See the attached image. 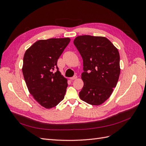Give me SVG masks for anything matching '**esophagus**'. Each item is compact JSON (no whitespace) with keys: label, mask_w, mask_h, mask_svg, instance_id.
<instances>
[{"label":"esophagus","mask_w":146,"mask_h":146,"mask_svg":"<svg viewBox=\"0 0 146 146\" xmlns=\"http://www.w3.org/2000/svg\"><path fill=\"white\" fill-rule=\"evenodd\" d=\"M77 76H74V77L70 78V80H76V79H77Z\"/></svg>","instance_id":"1"}]
</instances>
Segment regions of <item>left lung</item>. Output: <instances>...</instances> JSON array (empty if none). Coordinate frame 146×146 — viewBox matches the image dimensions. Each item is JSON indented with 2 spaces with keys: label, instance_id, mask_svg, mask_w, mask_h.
<instances>
[{
  "label": "left lung",
  "instance_id": "8db88e82",
  "mask_svg": "<svg viewBox=\"0 0 146 146\" xmlns=\"http://www.w3.org/2000/svg\"><path fill=\"white\" fill-rule=\"evenodd\" d=\"M82 57L84 85L80 98L92 105L104 103L116 86L121 72L117 48L107 38L78 36L74 40Z\"/></svg>",
  "mask_w": 146,
  "mask_h": 146
}]
</instances>
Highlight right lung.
<instances>
[{"label": "right lung", "instance_id": "add662e5", "mask_svg": "<svg viewBox=\"0 0 146 146\" xmlns=\"http://www.w3.org/2000/svg\"><path fill=\"white\" fill-rule=\"evenodd\" d=\"M70 41L69 38L40 39L25 52L22 70L26 85L34 99L47 109L64 98L68 80L58 70L57 61Z\"/></svg>", "mask_w": 146, "mask_h": 146}]
</instances>
